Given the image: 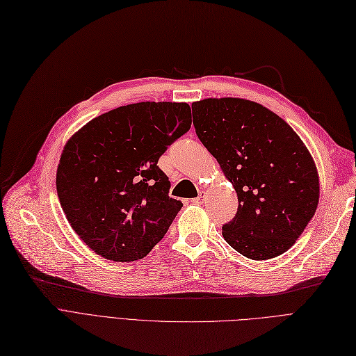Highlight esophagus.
<instances>
[{"instance_id": "34e87169", "label": "esophagus", "mask_w": 356, "mask_h": 356, "mask_svg": "<svg viewBox=\"0 0 356 356\" xmlns=\"http://www.w3.org/2000/svg\"><path fill=\"white\" fill-rule=\"evenodd\" d=\"M204 199H205V192H199V196H197V197H195V199L192 200V202H193V204L200 205V204L204 202Z\"/></svg>"}]
</instances>
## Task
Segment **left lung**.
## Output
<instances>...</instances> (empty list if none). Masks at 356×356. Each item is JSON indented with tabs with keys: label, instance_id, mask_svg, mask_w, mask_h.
<instances>
[{
	"label": "left lung",
	"instance_id": "1",
	"mask_svg": "<svg viewBox=\"0 0 356 356\" xmlns=\"http://www.w3.org/2000/svg\"><path fill=\"white\" fill-rule=\"evenodd\" d=\"M196 135L237 192L238 209L222 227L225 241L252 260L285 253L318 205L310 151L288 123L238 97L192 103Z\"/></svg>",
	"mask_w": 356,
	"mask_h": 356
}]
</instances>
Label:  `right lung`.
<instances>
[{"instance_id": "obj_1", "label": "right lung", "mask_w": 356, "mask_h": 356, "mask_svg": "<svg viewBox=\"0 0 356 356\" xmlns=\"http://www.w3.org/2000/svg\"><path fill=\"white\" fill-rule=\"evenodd\" d=\"M192 125L191 106L141 102L106 112L67 141L56 192L79 237L104 259L135 261L167 233L180 200L157 165Z\"/></svg>"}]
</instances>
